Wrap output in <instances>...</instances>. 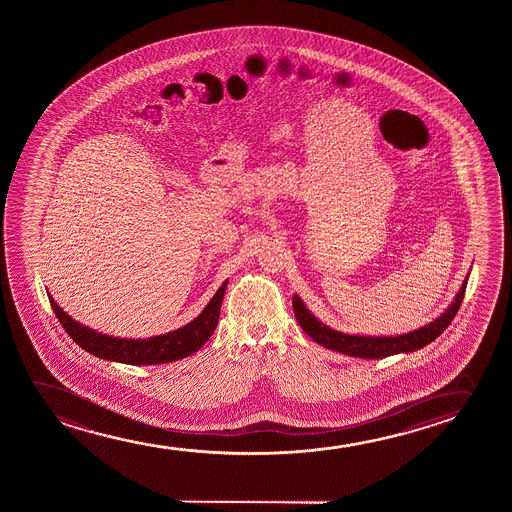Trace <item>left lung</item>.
Returning <instances> with one entry per match:
<instances>
[{
    "label": "left lung",
    "mask_w": 512,
    "mask_h": 512,
    "mask_svg": "<svg viewBox=\"0 0 512 512\" xmlns=\"http://www.w3.org/2000/svg\"><path fill=\"white\" fill-rule=\"evenodd\" d=\"M465 288H467V280L463 283L462 290L456 295L455 302L435 322L428 323L420 330H414V332L397 337L350 336V334L336 332V330L329 329L323 323L318 322L297 295L292 299V304H294L295 318L301 325V329L320 346L339 351L344 355H350V357L383 358L395 355V353L420 350L428 343H432L435 337L441 336L442 332L448 329L449 323L453 322L458 309L462 306Z\"/></svg>",
    "instance_id": "8db88e82"
}]
</instances>
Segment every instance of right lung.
<instances>
[{
  "mask_svg": "<svg viewBox=\"0 0 512 512\" xmlns=\"http://www.w3.org/2000/svg\"><path fill=\"white\" fill-rule=\"evenodd\" d=\"M225 287H227V281L218 288L217 294L213 295L210 304L204 308L203 313L197 316L194 322L187 323L182 329L173 330L164 336L150 337L145 341L96 334L94 330H89L87 327H82L80 323L73 322L70 316L57 306L50 295L49 301L50 306L54 308L57 320L68 332V336L80 348L89 351L91 355L105 358V360H113V362H122V364L155 365L189 357L210 339L211 334L217 329Z\"/></svg>",
  "mask_w": 512,
  "mask_h": 512,
  "instance_id": "obj_1",
  "label": "right lung"
}]
</instances>
